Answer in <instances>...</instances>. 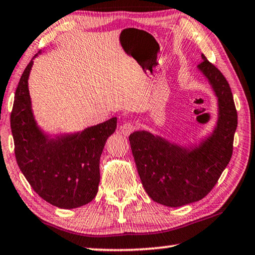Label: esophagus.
I'll return each instance as SVG.
<instances>
[{"mask_svg":"<svg viewBox=\"0 0 255 255\" xmlns=\"http://www.w3.org/2000/svg\"><path fill=\"white\" fill-rule=\"evenodd\" d=\"M133 130H135V125L131 122H126L120 126V132H122L124 136L130 135Z\"/></svg>","mask_w":255,"mask_h":255,"instance_id":"1","label":"esophagus"}]
</instances>
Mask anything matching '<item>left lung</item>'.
<instances>
[{
	"label": "left lung",
	"instance_id": "obj_1",
	"mask_svg": "<svg viewBox=\"0 0 255 255\" xmlns=\"http://www.w3.org/2000/svg\"><path fill=\"white\" fill-rule=\"evenodd\" d=\"M197 66L217 98L218 118L214 130L199 144L180 145L138 130L129 136L131 152L145 191L166 207L199 201L210 192L230 163L237 127V112L230 84L204 55Z\"/></svg>",
	"mask_w": 255,
	"mask_h": 255
}]
</instances>
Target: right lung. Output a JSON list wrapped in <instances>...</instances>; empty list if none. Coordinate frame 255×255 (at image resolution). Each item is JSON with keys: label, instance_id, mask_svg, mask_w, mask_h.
<instances>
[{"label": "right lung", "instance_id": "1", "mask_svg": "<svg viewBox=\"0 0 255 255\" xmlns=\"http://www.w3.org/2000/svg\"><path fill=\"white\" fill-rule=\"evenodd\" d=\"M33 58L21 75L11 112L16 163L42 199L58 208H77L97 196L100 156L108 137L117 128V118L82 131L46 133L34 119L29 93Z\"/></svg>", "mask_w": 255, "mask_h": 255}]
</instances>
